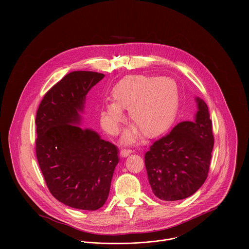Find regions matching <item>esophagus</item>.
<instances>
[{
	"label": "esophagus",
	"instance_id": "34e87169",
	"mask_svg": "<svg viewBox=\"0 0 249 249\" xmlns=\"http://www.w3.org/2000/svg\"><path fill=\"white\" fill-rule=\"evenodd\" d=\"M132 153V150L131 149H122L121 150V155L123 157H127L129 154Z\"/></svg>",
	"mask_w": 249,
	"mask_h": 249
}]
</instances>
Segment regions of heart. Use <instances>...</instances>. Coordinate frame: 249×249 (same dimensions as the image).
Wrapping results in <instances>:
<instances>
[{"label":"heart","instance_id":"heart-1","mask_svg":"<svg viewBox=\"0 0 249 249\" xmlns=\"http://www.w3.org/2000/svg\"><path fill=\"white\" fill-rule=\"evenodd\" d=\"M112 96L114 101H107L102 106V124L108 133L117 134L124 120L123 109H128L133 125L124 134L125 143L134 142L141 133L146 138L165 133L178 107L177 83L165 76L128 75L114 87Z\"/></svg>","mask_w":249,"mask_h":249}]
</instances>
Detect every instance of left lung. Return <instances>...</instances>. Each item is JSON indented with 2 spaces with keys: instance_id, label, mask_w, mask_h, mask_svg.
<instances>
[{
  "instance_id": "left-lung-1",
  "label": "left lung",
  "mask_w": 249,
  "mask_h": 249,
  "mask_svg": "<svg viewBox=\"0 0 249 249\" xmlns=\"http://www.w3.org/2000/svg\"><path fill=\"white\" fill-rule=\"evenodd\" d=\"M197 111L193 122H182L150 145L144 165L152 193L175 201L194 195L205 182L212 157L213 136L207 105L195 98Z\"/></svg>"
}]
</instances>
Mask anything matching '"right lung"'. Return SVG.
<instances>
[{
	"instance_id": "right-lung-1",
	"label": "right lung",
	"mask_w": 249,
	"mask_h": 249,
	"mask_svg": "<svg viewBox=\"0 0 249 249\" xmlns=\"http://www.w3.org/2000/svg\"><path fill=\"white\" fill-rule=\"evenodd\" d=\"M104 73L66 74L44 96L36 113V156L51 194L61 203L95 211L106 203L119 149L82 128L86 95Z\"/></svg>"
}]
</instances>
